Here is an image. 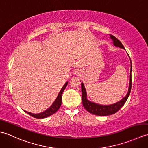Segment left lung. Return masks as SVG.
<instances>
[{
    "label": "left lung",
    "instance_id": "1",
    "mask_svg": "<svg viewBox=\"0 0 148 148\" xmlns=\"http://www.w3.org/2000/svg\"><path fill=\"white\" fill-rule=\"evenodd\" d=\"M110 37L112 39L113 41V43L114 46L122 48L123 49H125L124 46L123 44L121 43V41L117 39L115 36L113 35L110 34ZM131 61V60H130ZM132 62H131V70H130V84H129V89L128 93L126 94L125 97L123 98L121 100L117 102V103L112 104V105H99L98 103H93L89 101L87 99V93L84 87V84L82 82L81 83V87H82V104L84 107L89 112L91 113L92 114H95L96 116H109L111 114L116 113L121 108L125 102L127 100L128 96L130 95V93L131 91L132 88Z\"/></svg>",
    "mask_w": 148,
    "mask_h": 148
}]
</instances>
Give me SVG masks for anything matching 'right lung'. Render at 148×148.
<instances>
[{
    "instance_id": "right-lung-1",
    "label": "right lung",
    "mask_w": 148,
    "mask_h": 148,
    "mask_svg": "<svg viewBox=\"0 0 148 148\" xmlns=\"http://www.w3.org/2000/svg\"><path fill=\"white\" fill-rule=\"evenodd\" d=\"M68 85V82H66L65 83V84L63 87H62V89L61 91H60L58 96L56 98V99L55 100V101L53 102V104L51 105V106L47 109L46 110H45L44 112L40 113V114H32L31 112H27V111L25 110V112L26 113H27L28 114H29L30 116H31L32 117H35V118H38V119H42V118H45V117H49L51 115H52L54 113H56L57 110H58L59 108H60L61 105V103H62V92L64 91V90L65 89V88Z\"/></svg>"
}]
</instances>
